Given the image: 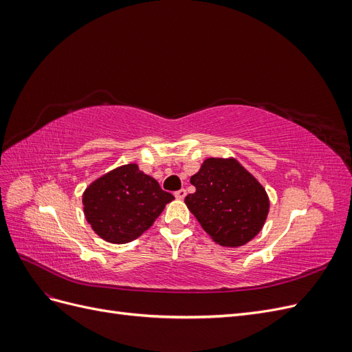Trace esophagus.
Instances as JSON below:
<instances>
[{
  "label": "esophagus",
  "mask_w": 352,
  "mask_h": 352,
  "mask_svg": "<svg viewBox=\"0 0 352 352\" xmlns=\"http://www.w3.org/2000/svg\"><path fill=\"white\" fill-rule=\"evenodd\" d=\"M175 197H176L177 199H182V198H185V197H186V189H179V190H176V192H175Z\"/></svg>",
  "instance_id": "34e87169"
}]
</instances>
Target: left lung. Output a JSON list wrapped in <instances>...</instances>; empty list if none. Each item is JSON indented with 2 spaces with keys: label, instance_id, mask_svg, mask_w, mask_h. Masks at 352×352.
<instances>
[{
  "label": "left lung",
  "instance_id": "obj_1",
  "mask_svg": "<svg viewBox=\"0 0 352 352\" xmlns=\"http://www.w3.org/2000/svg\"><path fill=\"white\" fill-rule=\"evenodd\" d=\"M190 184L197 190L185 198L186 206L217 243L241 247L261 230L269 212L267 194L235 160H206Z\"/></svg>",
  "mask_w": 352,
  "mask_h": 352
}]
</instances>
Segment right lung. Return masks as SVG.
Wrapping results in <instances>:
<instances>
[{
    "label": "right lung",
    "mask_w": 352,
    "mask_h": 352,
    "mask_svg": "<svg viewBox=\"0 0 352 352\" xmlns=\"http://www.w3.org/2000/svg\"><path fill=\"white\" fill-rule=\"evenodd\" d=\"M175 197L160 188L136 164H127L91 184L83 194V211L98 236L127 243L150 228Z\"/></svg>",
    "instance_id": "right-lung-1"
}]
</instances>
